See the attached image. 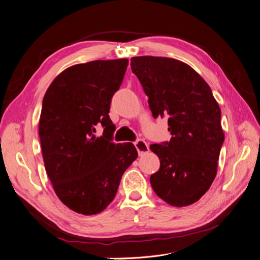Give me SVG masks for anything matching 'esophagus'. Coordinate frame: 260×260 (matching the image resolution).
Segmentation results:
<instances>
[{"mask_svg":"<svg viewBox=\"0 0 260 260\" xmlns=\"http://www.w3.org/2000/svg\"><path fill=\"white\" fill-rule=\"evenodd\" d=\"M135 145H136L137 151L139 152V154H140V155L145 154V153H147V152L149 151L148 144L145 142L144 140H138L137 142L135 143Z\"/></svg>","mask_w":260,"mask_h":260,"instance_id":"obj_1","label":"esophagus"}]
</instances>
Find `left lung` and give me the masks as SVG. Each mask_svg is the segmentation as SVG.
<instances>
[{"instance_id": "obj_1", "label": "left lung", "mask_w": 260, "mask_h": 260, "mask_svg": "<svg viewBox=\"0 0 260 260\" xmlns=\"http://www.w3.org/2000/svg\"><path fill=\"white\" fill-rule=\"evenodd\" d=\"M130 65L154 118L167 117L171 133L169 142L149 146L160 160L159 170L149 178L151 185L171 206L192 205L217 175L224 141L221 109L207 82L183 61L137 56Z\"/></svg>"}]
</instances>
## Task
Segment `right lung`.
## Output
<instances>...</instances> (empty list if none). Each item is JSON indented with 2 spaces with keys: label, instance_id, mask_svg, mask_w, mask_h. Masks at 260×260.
<instances>
[{
  "label": "right lung",
  "instance_id": "add662e5",
  "mask_svg": "<svg viewBox=\"0 0 260 260\" xmlns=\"http://www.w3.org/2000/svg\"><path fill=\"white\" fill-rule=\"evenodd\" d=\"M127 58L70 66L43 98L39 136L46 174L60 202L85 216L103 211L115 199L121 177L137 159L132 143L112 142V98L119 90ZM104 136L93 135L96 125Z\"/></svg>",
  "mask_w": 260,
  "mask_h": 260
}]
</instances>
